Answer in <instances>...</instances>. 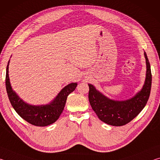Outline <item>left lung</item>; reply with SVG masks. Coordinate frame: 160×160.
I'll return each instance as SVG.
<instances>
[{
	"label": "left lung",
	"instance_id": "left-lung-1",
	"mask_svg": "<svg viewBox=\"0 0 160 160\" xmlns=\"http://www.w3.org/2000/svg\"><path fill=\"white\" fill-rule=\"evenodd\" d=\"M147 65L146 79L141 91L126 101H114L103 95L89 84V101L94 112L103 122L113 126H124L139 114L147 104L150 97L152 73L150 64L145 52Z\"/></svg>",
	"mask_w": 160,
	"mask_h": 160
}]
</instances>
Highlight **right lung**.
Masks as SVG:
<instances>
[{
  "label": "right lung",
  "instance_id": "1",
  "mask_svg": "<svg viewBox=\"0 0 160 160\" xmlns=\"http://www.w3.org/2000/svg\"><path fill=\"white\" fill-rule=\"evenodd\" d=\"M8 64L9 61L6 68L5 86L10 104L18 115L36 126H47L57 121L64 109L67 97L75 90L77 83H70L65 87L49 104L32 106L24 102L12 90L8 75Z\"/></svg>",
  "mask_w": 160,
  "mask_h": 160
}]
</instances>
